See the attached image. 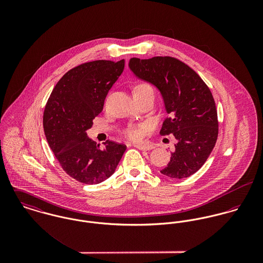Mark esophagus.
I'll return each mask as SVG.
<instances>
[{
    "mask_svg": "<svg viewBox=\"0 0 263 263\" xmlns=\"http://www.w3.org/2000/svg\"><path fill=\"white\" fill-rule=\"evenodd\" d=\"M135 147L139 150L149 151L154 149V146L146 145V144H144V145H135Z\"/></svg>",
    "mask_w": 263,
    "mask_h": 263,
    "instance_id": "esophagus-1",
    "label": "esophagus"
}]
</instances>
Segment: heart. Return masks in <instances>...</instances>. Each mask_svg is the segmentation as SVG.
Masks as SVG:
<instances>
[{"instance_id":"1","label":"heart","mask_w":263,"mask_h":263,"mask_svg":"<svg viewBox=\"0 0 263 263\" xmlns=\"http://www.w3.org/2000/svg\"><path fill=\"white\" fill-rule=\"evenodd\" d=\"M146 89H153L152 86L149 84L143 83L140 84L136 87L135 91H142V90H146ZM143 129L141 127H137V126H128L123 130V136L129 140V141H140L143 138Z\"/></svg>"}]
</instances>
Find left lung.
Wrapping results in <instances>:
<instances>
[{
    "label": "left lung",
    "instance_id": "1",
    "mask_svg": "<svg viewBox=\"0 0 263 263\" xmlns=\"http://www.w3.org/2000/svg\"><path fill=\"white\" fill-rule=\"evenodd\" d=\"M128 66L160 90L169 114L160 135L173 134L177 141L161 173L173 179L191 176L208 160L218 139V113L210 88L186 64L172 57L133 58Z\"/></svg>",
    "mask_w": 263,
    "mask_h": 263
}]
</instances>
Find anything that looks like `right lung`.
<instances>
[{
	"mask_svg": "<svg viewBox=\"0 0 263 263\" xmlns=\"http://www.w3.org/2000/svg\"><path fill=\"white\" fill-rule=\"evenodd\" d=\"M123 69L124 60L79 65L62 77L46 102L43 128L48 145L64 171L81 183L106 180L126 150L109 140L101 149L86 134Z\"/></svg>",
	"mask_w": 263,
	"mask_h": 263,
	"instance_id": "obj_1",
	"label": "right lung"
}]
</instances>
